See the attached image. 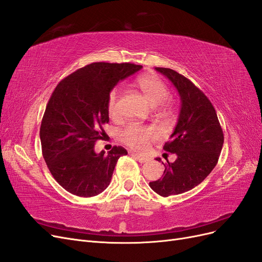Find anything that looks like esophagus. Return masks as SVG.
I'll return each mask as SVG.
<instances>
[{"mask_svg":"<svg viewBox=\"0 0 262 262\" xmlns=\"http://www.w3.org/2000/svg\"><path fill=\"white\" fill-rule=\"evenodd\" d=\"M133 156H134L135 158H136L140 163H146V162L148 161L147 158H143V157H141V156H139V155H137V154H133Z\"/></svg>","mask_w":262,"mask_h":262,"instance_id":"obj_1","label":"esophagus"}]
</instances>
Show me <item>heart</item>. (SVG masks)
<instances>
[{"instance_id":"obj_1","label":"heart","mask_w":262,"mask_h":262,"mask_svg":"<svg viewBox=\"0 0 262 262\" xmlns=\"http://www.w3.org/2000/svg\"><path fill=\"white\" fill-rule=\"evenodd\" d=\"M136 86L147 98L151 105L161 104L163 110H166L164 101L168 97V89L165 83L155 75L141 76L136 80ZM120 91L114 88L108 95L107 112L111 117L117 116V101H119ZM159 136L157 129L152 126L141 125L132 123L120 133V139L129 146L132 149L137 151L145 150L151 140H155Z\"/></svg>"}]
</instances>
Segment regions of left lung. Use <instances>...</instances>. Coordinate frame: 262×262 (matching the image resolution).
I'll return each instance as SVG.
<instances>
[{"label":"left lung","mask_w":262,"mask_h":262,"mask_svg":"<svg viewBox=\"0 0 262 262\" xmlns=\"http://www.w3.org/2000/svg\"><path fill=\"white\" fill-rule=\"evenodd\" d=\"M156 71L173 83L181 99L179 120L171 140L163 147L177 158L164 164L161 179L149 183L158 195L168 197L188 191L206 179L217 163L224 136L215 110L204 92L171 69L156 67Z\"/></svg>","instance_id":"left-lung-1"}]
</instances>
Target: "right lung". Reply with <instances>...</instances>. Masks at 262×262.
<instances>
[{
  "label": "right lung",
  "mask_w": 262,
  "mask_h": 262,
  "mask_svg": "<svg viewBox=\"0 0 262 262\" xmlns=\"http://www.w3.org/2000/svg\"><path fill=\"white\" fill-rule=\"evenodd\" d=\"M142 69L130 63H91L67 76L50 98L40 127L42 155L54 180L73 195L92 197L111 182L123 147L97 154L95 143L108 122L110 92Z\"/></svg>",
  "instance_id": "1"
}]
</instances>
